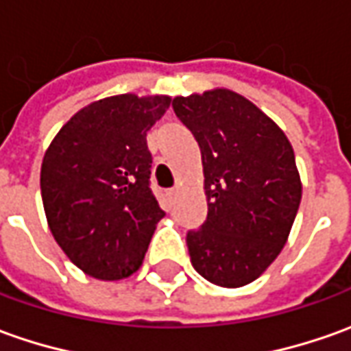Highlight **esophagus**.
<instances>
[{
    "mask_svg": "<svg viewBox=\"0 0 351 351\" xmlns=\"http://www.w3.org/2000/svg\"><path fill=\"white\" fill-rule=\"evenodd\" d=\"M176 195H178V188H169L167 190V197L169 199H176Z\"/></svg>",
    "mask_w": 351,
    "mask_h": 351,
    "instance_id": "1",
    "label": "esophagus"
}]
</instances>
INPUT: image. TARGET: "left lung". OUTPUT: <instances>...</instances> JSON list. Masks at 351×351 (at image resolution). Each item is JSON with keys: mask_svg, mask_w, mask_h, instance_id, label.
<instances>
[{"mask_svg": "<svg viewBox=\"0 0 351 351\" xmlns=\"http://www.w3.org/2000/svg\"><path fill=\"white\" fill-rule=\"evenodd\" d=\"M173 109L206 176L207 219L186 234L190 261L217 286L250 285L280 254L300 207L294 149L259 107L225 88L178 95Z\"/></svg>", "mask_w": 351, "mask_h": 351, "instance_id": "8db88e82", "label": "left lung"}]
</instances>
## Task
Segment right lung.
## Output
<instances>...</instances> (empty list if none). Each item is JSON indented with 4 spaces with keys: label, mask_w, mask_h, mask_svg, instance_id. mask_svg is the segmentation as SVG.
I'll list each match as a JSON object with an SVG mask.
<instances>
[{
    "label": "right lung",
    "mask_w": 351,
    "mask_h": 351,
    "mask_svg": "<svg viewBox=\"0 0 351 351\" xmlns=\"http://www.w3.org/2000/svg\"><path fill=\"white\" fill-rule=\"evenodd\" d=\"M169 106V95L99 99L80 109L45 152L40 188L47 225L86 275L119 280L144 261L165 217L149 188L145 134Z\"/></svg>",
    "instance_id": "1"
}]
</instances>
